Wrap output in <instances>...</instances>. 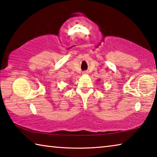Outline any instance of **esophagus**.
Returning a JSON list of instances; mask_svg holds the SVG:
<instances>
[{
    "label": "esophagus",
    "instance_id": "34e87169",
    "mask_svg": "<svg viewBox=\"0 0 157 157\" xmlns=\"http://www.w3.org/2000/svg\"><path fill=\"white\" fill-rule=\"evenodd\" d=\"M88 73V72H87V71H84L83 73H82V74H84V75H86V74H87Z\"/></svg>",
    "mask_w": 157,
    "mask_h": 157
}]
</instances>
